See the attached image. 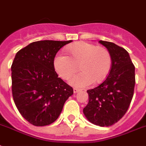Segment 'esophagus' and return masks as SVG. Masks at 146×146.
Returning <instances> with one entry per match:
<instances>
[{"label":"esophagus","instance_id":"obj_1","mask_svg":"<svg viewBox=\"0 0 146 146\" xmlns=\"http://www.w3.org/2000/svg\"><path fill=\"white\" fill-rule=\"evenodd\" d=\"M80 90L76 89V88H74V89H73V93H77L78 92H80Z\"/></svg>","mask_w":146,"mask_h":146}]
</instances>
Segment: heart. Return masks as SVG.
<instances>
[{
    "label": "heart",
    "instance_id": "1",
    "mask_svg": "<svg viewBox=\"0 0 146 146\" xmlns=\"http://www.w3.org/2000/svg\"><path fill=\"white\" fill-rule=\"evenodd\" d=\"M70 56L58 53L53 59V66L63 80H67L79 69L82 72L70 79V84L83 88L106 80L112 67V56L107 49L87 42H78L69 46Z\"/></svg>",
    "mask_w": 146,
    "mask_h": 146
}]
</instances>
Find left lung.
Returning a JSON list of instances; mask_svg holds the SVG:
<instances>
[{
  "instance_id": "8db88e82",
  "label": "left lung",
  "mask_w": 146,
  "mask_h": 146,
  "mask_svg": "<svg viewBox=\"0 0 146 146\" xmlns=\"http://www.w3.org/2000/svg\"><path fill=\"white\" fill-rule=\"evenodd\" d=\"M112 56L110 74L99 86L87 90L89 103L83 109L88 121L100 126H110L125 115L135 87V66L125 49L108 41H99Z\"/></svg>"
}]
</instances>
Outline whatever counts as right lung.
I'll return each instance as SVG.
<instances>
[{
    "mask_svg": "<svg viewBox=\"0 0 146 146\" xmlns=\"http://www.w3.org/2000/svg\"><path fill=\"white\" fill-rule=\"evenodd\" d=\"M72 40L33 42L16 53L11 66L12 94L17 110L32 125L57 119L73 88L58 77L53 66L56 53Z\"/></svg>",
    "mask_w": 146,
    "mask_h": 146,
    "instance_id": "add662e5",
    "label": "right lung"
}]
</instances>
